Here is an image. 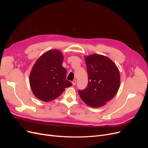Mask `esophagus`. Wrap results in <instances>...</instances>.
<instances>
[{
	"label": "esophagus",
	"mask_w": 148,
	"mask_h": 148,
	"mask_svg": "<svg viewBox=\"0 0 148 148\" xmlns=\"http://www.w3.org/2000/svg\"><path fill=\"white\" fill-rule=\"evenodd\" d=\"M76 84H77V80L74 79L73 81L72 82V84L73 85V86H75V85H76Z\"/></svg>",
	"instance_id": "34e87169"
}]
</instances>
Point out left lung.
I'll return each instance as SVG.
<instances>
[{"label":"left lung","instance_id":"obj_1","mask_svg":"<svg viewBox=\"0 0 148 148\" xmlns=\"http://www.w3.org/2000/svg\"><path fill=\"white\" fill-rule=\"evenodd\" d=\"M88 83L84 90L78 91L84 103L91 107L106 104L117 94L120 88L119 70L109 57L99 54L85 57Z\"/></svg>","mask_w":148,"mask_h":148}]
</instances>
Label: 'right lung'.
<instances>
[{"label":"right lung","mask_w":148,"mask_h":148,"mask_svg":"<svg viewBox=\"0 0 148 148\" xmlns=\"http://www.w3.org/2000/svg\"><path fill=\"white\" fill-rule=\"evenodd\" d=\"M64 56L57 49L48 51L35 62L29 75V84L35 97L49 102L62 95L72 84L66 79V70L62 66Z\"/></svg>","instance_id":"right-lung-1"}]
</instances>
